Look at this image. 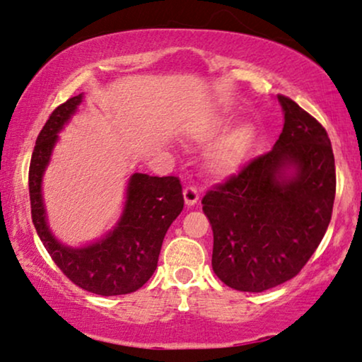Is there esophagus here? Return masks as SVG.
I'll list each match as a JSON object with an SVG mask.
<instances>
[{
  "label": "esophagus",
  "mask_w": 362,
  "mask_h": 362,
  "mask_svg": "<svg viewBox=\"0 0 362 362\" xmlns=\"http://www.w3.org/2000/svg\"><path fill=\"white\" fill-rule=\"evenodd\" d=\"M182 194H185L186 206H194L199 201V192H198V189H196V187H192V186L185 187Z\"/></svg>",
  "instance_id": "34e87169"
}]
</instances>
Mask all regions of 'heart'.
I'll list each match as a JSON object with an SVG mask.
<instances>
[{
	"mask_svg": "<svg viewBox=\"0 0 362 362\" xmlns=\"http://www.w3.org/2000/svg\"><path fill=\"white\" fill-rule=\"evenodd\" d=\"M226 121L214 123L199 131L196 141L201 144H211L226 131ZM256 143L255 126L243 123L219 139L208 151V168L214 175L229 176L238 173L250 159Z\"/></svg>",
	"mask_w": 362,
	"mask_h": 362,
	"instance_id": "heart-1",
	"label": "heart"
}]
</instances>
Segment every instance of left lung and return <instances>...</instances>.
Wrapping results in <instances>:
<instances>
[{
  "label": "left lung",
  "mask_w": 362,
  "mask_h": 362,
  "mask_svg": "<svg viewBox=\"0 0 362 362\" xmlns=\"http://www.w3.org/2000/svg\"><path fill=\"white\" fill-rule=\"evenodd\" d=\"M283 133L269 153L206 192L213 271L224 284L262 293L293 279L329 226L336 168L326 129L278 96Z\"/></svg>",
  "instance_id": "8db88e82"
}]
</instances>
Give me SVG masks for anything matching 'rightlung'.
<instances>
[{"label": "right lung", "mask_w": 362, "mask_h": 362, "mask_svg": "<svg viewBox=\"0 0 362 362\" xmlns=\"http://www.w3.org/2000/svg\"><path fill=\"white\" fill-rule=\"evenodd\" d=\"M84 95L69 98L51 112L36 139L30 164L31 218L37 236L56 266L74 284L100 296L138 291L151 278L171 223L185 206L181 182L175 176H129L118 223L95 243L74 247L56 239L49 229L43 199V176L58 143V133L69 123Z\"/></svg>", "instance_id": "right-lung-1"}]
</instances>
